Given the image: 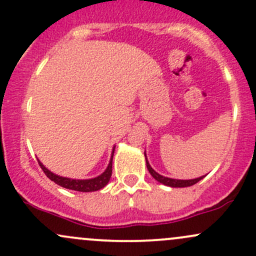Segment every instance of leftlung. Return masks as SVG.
<instances>
[{
	"mask_svg": "<svg viewBox=\"0 0 256 256\" xmlns=\"http://www.w3.org/2000/svg\"><path fill=\"white\" fill-rule=\"evenodd\" d=\"M144 156H146V168H148V171L152 174V177L154 178L155 180H158V183H161V184H164V185H167V186H171V188H186V186H192V185L196 184V183H198V182H200V180H201V179H204L206 177V176H202V177H198V178H195V179H173V178L165 177V176L158 174L156 171H154V170L152 168V166L149 165L148 158H146V152H144Z\"/></svg>",
	"mask_w": 256,
	"mask_h": 256,
	"instance_id": "8db88e82",
	"label": "left lung"
}]
</instances>
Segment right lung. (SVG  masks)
Returning <instances> with one entry per match:
<instances>
[{
  "instance_id": "add662e5",
  "label": "right lung",
  "mask_w": 256,
  "mask_h": 256,
  "mask_svg": "<svg viewBox=\"0 0 256 256\" xmlns=\"http://www.w3.org/2000/svg\"><path fill=\"white\" fill-rule=\"evenodd\" d=\"M114 150H116V146H113V150H112V156L110 160V164H108L107 168L104 170V173L98 176L95 178L90 179H72L67 177H61V176L55 174L52 171H49L46 166L38 160V164H40V168L43 170V172L46 173V176L50 180L56 183L60 186L66 188V189L70 190H76V192H98V190L104 188L106 185L110 182V176H112V162H113V155Z\"/></svg>"
}]
</instances>
